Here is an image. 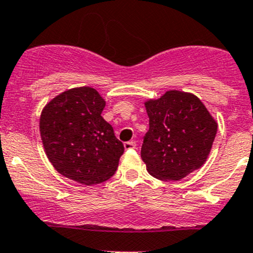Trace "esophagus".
<instances>
[{
    "label": "esophagus",
    "instance_id": "esophagus-1",
    "mask_svg": "<svg viewBox=\"0 0 253 253\" xmlns=\"http://www.w3.org/2000/svg\"><path fill=\"white\" fill-rule=\"evenodd\" d=\"M124 147H125V149H126V150H129V149H133V148H136V142H134V141L125 142Z\"/></svg>",
    "mask_w": 253,
    "mask_h": 253
}]
</instances>
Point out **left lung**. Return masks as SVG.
Masks as SVG:
<instances>
[{
  "label": "left lung",
  "mask_w": 253,
  "mask_h": 253,
  "mask_svg": "<svg viewBox=\"0 0 253 253\" xmlns=\"http://www.w3.org/2000/svg\"><path fill=\"white\" fill-rule=\"evenodd\" d=\"M149 129L141 157L153 177L177 181L206 163L218 124L205 104L191 93L168 90L144 103Z\"/></svg>",
  "instance_id": "left-lung-1"
}]
</instances>
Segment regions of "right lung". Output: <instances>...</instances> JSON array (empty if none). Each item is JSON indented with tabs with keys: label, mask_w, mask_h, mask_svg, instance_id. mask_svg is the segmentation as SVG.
<instances>
[{
	"label": "right lung",
	"mask_w": 253,
	"mask_h": 253,
	"mask_svg": "<svg viewBox=\"0 0 253 253\" xmlns=\"http://www.w3.org/2000/svg\"><path fill=\"white\" fill-rule=\"evenodd\" d=\"M105 100L91 86L72 88L50 100L40 115V136L52 167L83 185L109 180L124 144L101 116Z\"/></svg>",
	"instance_id": "add662e5"
}]
</instances>
